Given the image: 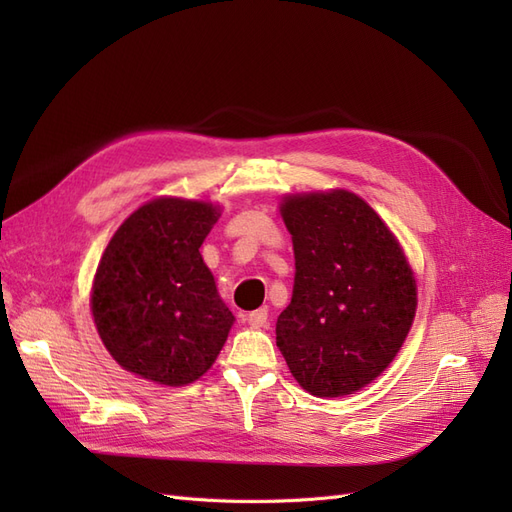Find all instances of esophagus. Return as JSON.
Returning <instances> with one entry per match:
<instances>
[{"instance_id": "esophagus-1", "label": "esophagus", "mask_w": 512, "mask_h": 512, "mask_svg": "<svg viewBox=\"0 0 512 512\" xmlns=\"http://www.w3.org/2000/svg\"><path fill=\"white\" fill-rule=\"evenodd\" d=\"M245 320L252 324V327L260 329V327H267L269 322V309L267 307H260V309H254V312H250L245 316Z\"/></svg>"}]
</instances>
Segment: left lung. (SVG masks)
<instances>
[{
  "label": "left lung",
  "mask_w": 512,
  "mask_h": 512,
  "mask_svg": "<svg viewBox=\"0 0 512 512\" xmlns=\"http://www.w3.org/2000/svg\"><path fill=\"white\" fill-rule=\"evenodd\" d=\"M282 218L297 273L277 348L307 393L350 395L404 344L416 312L412 271L393 232L352 192L286 198Z\"/></svg>",
  "instance_id": "8db88e82"
}]
</instances>
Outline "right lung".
<instances>
[{
  "instance_id": "obj_1",
  "label": "right lung",
  "mask_w": 512,
  "mask_h": 512,
  "mask_svg": "<svg viewBox=\"0 0 512 512\" xmlns=\"http://www.w3.org/2000/svg\"><path fill=\"white\" fill-rule=\"evenodd\" d=\"M218 215L207 203L158 198L106 245L91 312L104 346L132 374L181 386L218 359L235 316L198 252Z\"/></svg>"
}]
</instances>
